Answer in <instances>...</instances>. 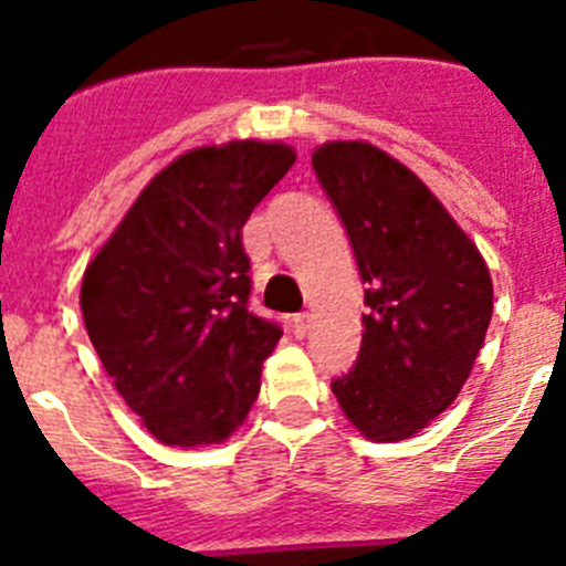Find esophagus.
Segmentation results:
<instances>
[{
    "label": "esophagus",
    "mask_w": 566,
    "mask_h": 566,
    "mask_svg": "<svg viewBox=\"0 0 566 566\" xmlns=\"http://www.w3.org/2000/svg\"><path fill=\"white\" fill-rule=\"evenodd\" d=\"M308 328H312V317H308V314H294L292 317L294 337H306Z\"/></svg>",
    "instance_id": "34e87169"
}]
</instances>
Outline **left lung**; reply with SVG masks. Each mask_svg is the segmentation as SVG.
Returning a JSON list of instances; mask_svg holds the SVG:
<instances>
[{"instance_id": "1", "label": "left lung", "mask_w": 566, "mask_h": 566, "mask_svg": "<svg viewBox=\"0 0 566 566\" xmlns=\"http://www.w3.org/2000/svg\"><path fill=\"white\" fill-rule=\"evenodd\" d=\"M312 167L352 240L368 306L354 368L332 391L363 437L399 442L470 377L493 314L490 272L431 189L382 149L323 144Z\"/></svg>"}]
</instances>
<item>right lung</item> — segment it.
Instances as JSON below:
<instances>
[{"label": "right lung", "instance_id": "add662e5", "mask_svg": "<svg viewBox=\"0 0 566 566\" xmlns=\"http://www.w3.org/2000/svg\"><path fill=\"white\" fill-rule=\"evenodd\" d=\"M292 164L294 149L266 142L181 155L84 272L90 343L164 444H218L252 411L283 328L249 312L240 229Z\"/></svg>", "mask_w": 566, "mask_h": 566}]
</instances>
